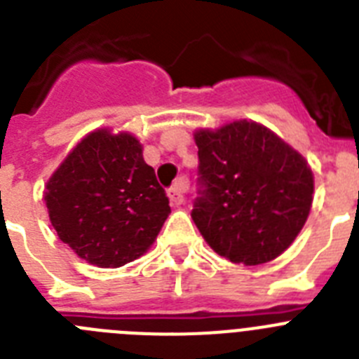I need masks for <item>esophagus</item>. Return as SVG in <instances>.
I'll list each match as a JSON object with an SVG mask.
<instances>
[{
    "mask_svg": "<svg viewBox=\"0 0 359 359\" xmlns=\"http://www.w3.org/2000/svg\"><path fill=\"white\" fill-rule=\"evenodd\" d=\"M187 189H189V183H187L183 177H180V180H177V182L170 187L169 198H170V201H172V205H182V203L185 201Z\"/></svg>",
    "mask_w": 359,
    "mask_h": 359,
    "instance_id": "obj_1",
    "label": "esophagus"
}]
</instances>
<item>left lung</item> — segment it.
Listing matches in <instances>:
<instances>
[{
    "instance_id": "8db88e82",
    "label": "left lung",
    "mask_w": 359,
    "mask_h": 359,
    "mask_svg": "<svg viewBox=\"0 0 359 359\" xmlns=\"http://www.w3.org/2000/svg\"><path fill=\"white\" fill-rule=\"evenodd\" d=\"M198 198L190 212L210 248L231 262L273 261L302 230L313 172L294 149L248 120L198 131Z\"/></svg>"
}]
</instances>
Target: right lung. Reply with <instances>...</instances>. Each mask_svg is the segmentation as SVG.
Listing matches in <instances>:
<instances>
[{"label":"right lung","mask_w":359,"mask_h":359,"mask_svg":"<svg viewBox=\"0 0 359 359\" xmlns=\"http://www.w3.org/2000/svg\"><path fill=\"white\" fill-rule=\"evenodd\" d=\"M44 201L59 239L98 268L144 255L170 214L140 142L107 129L88 135L69 152L50 177Z\"/></svg>","instance_id":"1"}]
</instances>
